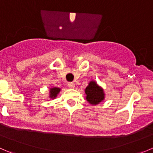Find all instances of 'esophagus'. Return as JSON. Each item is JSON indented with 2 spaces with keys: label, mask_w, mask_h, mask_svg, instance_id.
Here are the masks:
<instances>
[{
  "label": "esophagus",
  "mask_w": 153,
  "mask_h": 153,
  "mask_svg": "<svg viewBox=\"0 0 153 153\" xmlns=\"http://www.w3.org/2000/svg\"><path fill=\"white\" fill-rule=\"evenodd\" d=\"M68 87L69 89H74L75 88V84L74 83H69L68 84Z\"/></svg>",
  "instance_id": "34e87169"
}]
</instances>
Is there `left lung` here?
Segmentation results:
<instances>
[{"label":"left lung","mask_w":153,"mask_h":153,"mask_svg":"<svg viewBox=\"0 0 153 153\" xmlns=\"http://www.w3.org/2000/svg\"><path fill=\"white\" fill-rule=\"evenodd\" d=\"M86 95V100L92 105H96L104 101L105 93L103 88L96 83L94 80H92L88 83V85L84 90Z\"/></svg>","instance_id":"1"}]
</instances>
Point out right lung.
<instances>
[{
  "label": "right lung",
  "instance_id": "right-lung-1",
  "mask_svg": "<svg viewBox=\"0 0 153 153\" xmlns=\"http://www.w3.org/2000/svg\"><path fill=\"white\" fill-rule=\"evenodd\" d=\"M61 91V88L57 87H51L49 88V94L48 97L51 99H54L57 98V95Z\"/></svg>",
  "mask_w": 153,
  "mask_h": 153
}]
</instances>
